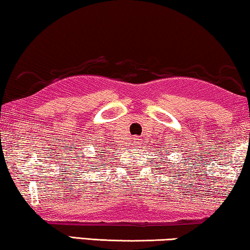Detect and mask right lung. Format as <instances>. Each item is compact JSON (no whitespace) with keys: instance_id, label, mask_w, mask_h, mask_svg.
<instances>
[{"instance_id":"obj_1","label":"right lung","mask_w":250,"mask_h":250,"mask_svg":"<svg viewBox=\"0 0 250 250\" xmlns=\"http://www.w3.org/2000/svg\"><path fill=\"white\" fill-rule=\"evenodd\" d=\"M102 157H104V155H100L99 156V158H102Z\"/></svg>"}]
</instances>
